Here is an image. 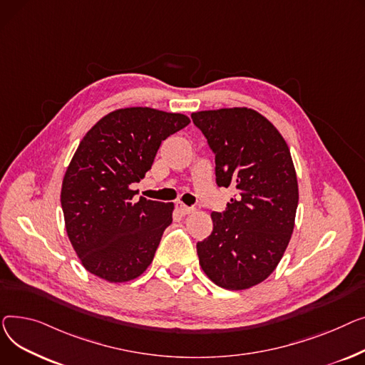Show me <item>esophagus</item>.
Instances as JSON below:
<instances>
[{
    "instance_id": "esophagus-1",
    "label": "esophagus",
    "mask_w": 365,
    "mask_h": 365,
    "mask_svg": "<svg viewBox=\"0 0 365 365\" xmlns=\"http://www.w3.org/2000/svg\"><path fill=\"white\" fill-rule=\"evenodd\" d=\"M177 209L182 213V215H188V213H191V212H195V210H196V207L187 206V205H184V203H178V205H177Z\"/></svg>"
}]
</instances>
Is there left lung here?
I'll return each instance as SVG.
<instances>
[{
	"mask_svg": "<svg viewBox=\"0 0 365 365\" xmlns=\"http://www.w3.org/2000/svg\"><path fill=\"white\" fill-rule=\"evenodd\" d=\"M215 155L220 187L237 195L212 212L213 230L197 243L205 274L220 287L245 290L277 268L290 242L299 202L290 150L277 128L247 107L191 113Z\"/></svg>",
	"mask_w": 365,
	"mask_h": 365,
	"instance_id": "8db88e82",
	"label": "left lung"
}]
</instances>
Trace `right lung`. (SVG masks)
<instances>
[{"mask_svg": "<svg viewBox=\"0 0 365 365\" xmlns=\"http://www.w3.org/2000/svg\"><path fill=\"white\" fill-rule=\"evenodd\" d=\"M190 123L181 113L126 107L85 134L64 174L61 209L83 268L125 283L152 264L174 203L134 199L131 184L152 168L163 140Z\"/></svg>", "mask_w": 365, "mask_h": 365, "instance_id": "right-lung-1", "label": "right lung"}]
</instances>
